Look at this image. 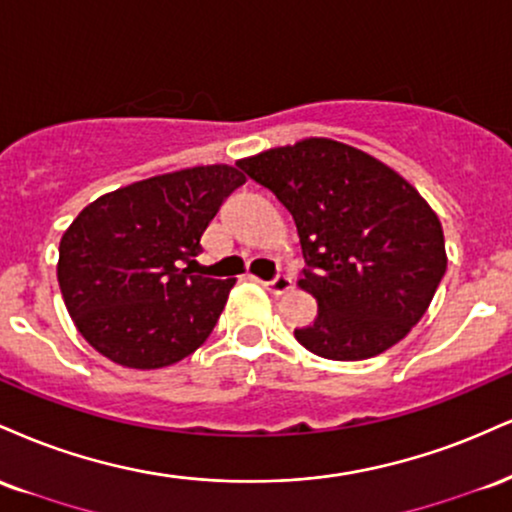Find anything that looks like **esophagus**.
<instances>
[{
    "label": "esophagus",
    "instance_id": "1",
    "mask_svg": "<svg viewBox=\"0 0 512 512\" xmlns=\"http://www.w3.org/2000/svg\"><path fill=\"white\" fill-rule=\"evenodd\" d=\"M263 285H266V290L270 294H287L292 290V278L290 275H278V278L270 280V282H263Z\"/></svg>",
    "mask_w": 512,
    "mask_h": 512
}]
</instances>
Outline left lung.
Segmentation results:
<instances>
[{
	"label": "left lung",
	"instance_id": "8db88e82",
	"mask_svg": "<svg viewBox=\"0 0 512 512\" xmlns=\"http://www.w3.org/2000/svg\"><path fill=\"white\" fill-rule=\"evenodd\" d=\"M292 213L318 316L294 338L335 362L376 357L410 333L446 275L438 215L374 155L304 138L237 162Z\"/></svg>",
	"mask_w": 512,
	"mask_h": 512
}]
</instances>
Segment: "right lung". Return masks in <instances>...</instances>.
I'll list each match as a JSON object with an SVG mask.
<instances>
[{
	"mask_svg": "<svg viewBox=\"0 0 512 512\" xmlns=\"http://www.w3.org/2000/svg\"><path fill=\"white\" fill-rule=\"evenodd\" d=\"M244 182L232 165H198L122 186L78 213L59 242L57 280L90 347L146 371L206 342L237 280L191 266L210 220Z\"/></svg>",
	"mask_w": 512,
	"mask_h": 512,
	"instance_id": "add662e5",
	"label": "right lung"
}]
</instances>
